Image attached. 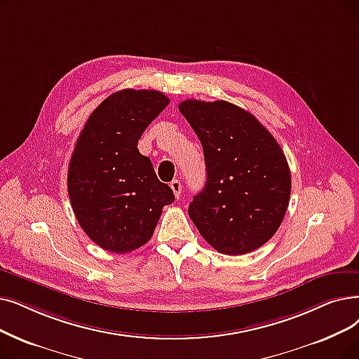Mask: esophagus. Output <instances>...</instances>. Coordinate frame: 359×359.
Listing matches in <instances>:
<instances>
[{
    "instance_id": "1",
    "label": "esophagus",
    "mask_w": 359,
    "mask_h": 359,
    "mask_svg": "<svg viewBox=\"0 0 359 359\" xmlns=\"http://www.w3.org/2000/svg\"><path fill=\"white\" fill-rule=\"evenodd\" d=\"M170 188H171V191H173L175 196L179 199V196L182 194V183H180V180H173V182H171L170 183Z\"/></svg>"
}]
</instances>
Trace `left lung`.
<instances>
[{"mask_svg":"<svg viewBox=\"0 0 359 359\" xmlns=\"http://www.w3.org/2000/svg\"><path fill=\"white\" fill-rule=\"evenodd\" d=\"M204 148L207 183L191 202L199 233L224 255H243L269 242L283 222L290 170L273 135L227 101L179 105Z\"/></svg>","mask_w":359,"mask_h":359,"instance_id":"obj_1","label":"left lung"}]
</instances>
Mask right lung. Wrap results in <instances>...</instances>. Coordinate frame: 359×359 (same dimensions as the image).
Instances as JSON below:
<instances>
[{
  "instance_id": "right-lung-1",
  "label": "right lung",
  "mask_w": 359,
  "mask_h": 359,
  "mask_svg": "<svg viewBox=\"0 0 359 359\" xmlns=\"http://www.w3.org/2000/svg\"><path fill=\"white\" fill-rule=\"evenodd\" d=\"M158 90L123 89L92 111L69 164L72 208L90 241L126 254L145 245L163 208L175 201L137 149L151 121L168 105Z\"/></svg>"
}]
</instances>
